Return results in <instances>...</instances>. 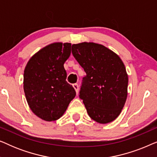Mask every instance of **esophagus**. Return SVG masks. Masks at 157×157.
<instances>
[{"instance_id": "34e87169", "label": "esophagus", "mask_w": 157, "mask_h": 157, "mask_svg": "<svg viewBox=\"0 0 157 157\" xmlns=\"http://www.w3.org/2000/svg\"><path fill=\"white\" fill-rule=\"evenodd\" d=\"M73 87L74 88V89H75V90H76V94H78V90H79L78 85L77 84V83H74V84H73Z\"/></svg>"}]
</instances>
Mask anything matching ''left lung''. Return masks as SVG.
<instances>
[{
  "instance_id": "obj_1",
  "label": "left lung",
  "mask_w": 157,
  "mask_h": 157,
  "mask_svg": "<svg viewBox=\"0 0 157 157\" xmlns=\"http://www.w3.org/2000/svg\"><path fill=\"white\" fill-rule=\"evenodd\" d=\"M72 53L86 73L79 96L88 114L99 124L114 121L128 94V74L121 58L94 42L72 45Z\"/></svg>"
}]
</instances>
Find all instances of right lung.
Masks as SVG:
<instances>
[{
    "instance_id": "right-lung-1",
    "label": "right lung",
    "mask_w": 157,
    "mask_h": 157,
    "mask_svg": "<svg viewBox=\"0 0 157 157\" xmlns=\"http://www.w3.org/2000/svg\"><path fill=\"white\" fill-rule=\"evenodd\" d=\"M71 52V44L56 42L44 47L29 59L23 74V90L34 114L46 121L61 118L76 96L66 81L63 64Z\"/></svg>"
}]
</instances>
